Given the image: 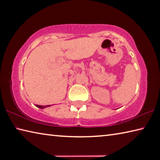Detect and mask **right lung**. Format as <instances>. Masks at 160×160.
Here are the masks:
<instances>
[{
    "label": "right lung",
    "instance_id": "obj_1",
    "mask_svg": "<svg viewBox=\"0 0 160 160\" xmlns=\"http://www.w3.org/2000/svg\"><path fill=\"white\" fill-rule=\"evenodd\" d=\"M35 106H36L37 108H40V109H43V108H47V107H50V105H45V106H42V105H36Z\"/></svg>",
    "mask_w": 160,
    "mask_h": 160
}]
</instances>
